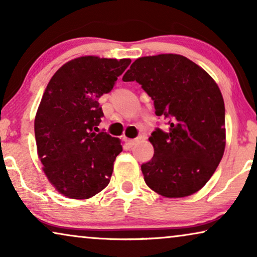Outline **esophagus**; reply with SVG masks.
<instances>
[{
  "instance_id": "obj_1",
  "label": "esophagus",
  "mask_w": 257,
  "mask_h": 257,
  "mask_svg": "<svg viewBox=\"0 0 257 257\" xmlns=\"http://www.w3.org/2000/svg\"><path fill=\"white\" fill-rule=\"evenodd\" d=\"M138 142H139L138 138H136V139H128V140H127V145H128L130 147H133Z\"/></svg>"
}]
</instances>
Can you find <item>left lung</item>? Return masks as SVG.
I'll return each instance as SVG.
<instances>
[{
    "label": "left lung",
    "mask_w": 257,
    "mask_h": 257,
    "mask_svg": "<svg viewBox=\"0 0 257 257\" xmlns=\"http://www.w3.org/2000/svg\"><path fill=\"white\" fill-rule=\"evenodd\" d=\"M137 82L152 98L167 132L150 137L152 159L142 165L144 180L166 198H184L207 184L226 146L224 103L219 86L205 70L181 55L138 58L122 77Z\"/></svg>",
    "instance_id": "obj_1"
}]
</instances>
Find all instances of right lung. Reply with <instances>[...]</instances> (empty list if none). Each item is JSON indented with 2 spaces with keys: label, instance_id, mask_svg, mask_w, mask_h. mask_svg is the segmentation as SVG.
Listing matches in <instances>:
<instances>
[{
  "label": "right lung",
  "instance_id": "add662e5",
  "mask_svg": "<svg viewBox=\"0 0 257 257\" xmlns=\"http://www.w3.org/2000/svg\"><path fill=\"white\" fill-rule=\"evenodd\" d=\"M131 59L85 56L57 70L35 118V138L44 173L66 198L89 199L110 182L119 139L96 133L104 117L99 98L113 89Z\"/></svg>",
  "mask_w": 257,
  "mask_h": 257
}]
</instances>
